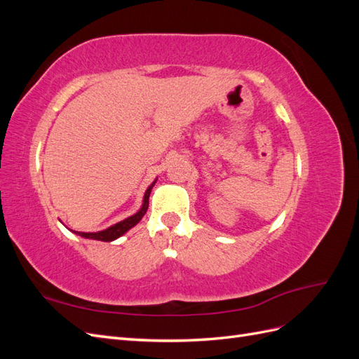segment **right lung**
Masks as SVG:
<instances>
[{"mask_svg": "<svg viewBox=\"0 0 359 359\" xmlns=\"http://www.w3.org/2000/svg\"><path fill=\"white\" fill-rule=\"evenodd\" d=\"M156 181H157V180H156ZM156 181H154L153 184H151V186L147 189L145 196H144V203H142V206H140V210H139L136 214L130 215L128 219H126V220H123V222H119V223H116V224H114V226H111V227H107V229L100 231V232H74V231H72V232L81 235L82 238H90V240L104 241V243L114 241V240H116V238L123 236L127 231L132 229L133 226H136L140 220H142V217L145 215V212H147V210H148L149 194H151V190H153V187H154Z\"/></svg>", "mask_w": 359, "mask_h": 359, "instance_id": "add662e5", "label": "right lung"}]
</instances>
